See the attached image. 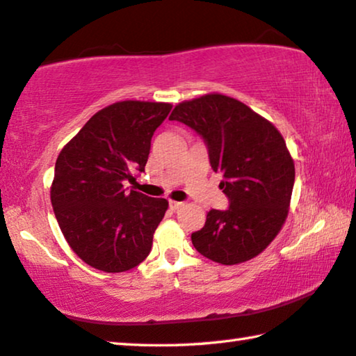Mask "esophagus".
<instances>
[{
  "mask_svg": "<svg viewBox=\"0 0 356 356\" xmlns=\"http://www.w3.org/2000/svg\"><path fill=\"white\" fill-rule=\"evenodd\" d=\"M183 205H184L183 202H175V200H170V202H168V207H170V210H173V211L179 210V209H181Z\"/></svg>",
  "mask_w": 356,
  "mask_h": 356,
  "instance_id": "obj_1",
  "label": "esophagus"
}]
</instances>
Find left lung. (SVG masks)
<instances>
[{"label": "left lung", "mask_w": 356, "mask_h": 356, "mask_svg": "<svg viewBox=\"0 0 356 356\" xmlns=\"http://www.w3.org/2000/svg\"><path fill=\"white\" fill-rule=\"evenodd\" d=\"M168 119L202 136L229 199V209L210 210L205 226L191 235L194 248L226 266L258 256L280 232L291 200L294 162L283 136L242 102L221 94L179 103Z\"/></svg>", "instance_id": "8db88e82"}]
</instances>
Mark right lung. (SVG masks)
<instances>
[{
    "instance_id": "right-lung-1",
    "label": "right lung",
    "mask_w": 356,
    "mask_h": 356,
    "mask_svg": "<svg viewBox=\"0 0 356 356\" xmlns=\"http://www.w3.org/2000/svg\"><path fill=\"white\" fill-rule=\"evenodd\" d=\"M170 103L119 102L103 108L63 147L51 202L71 250L103 272H125L146 259L168 209L165 199L124 188L145 172L156 129Z\"/></svg>"
}]
</instances>
